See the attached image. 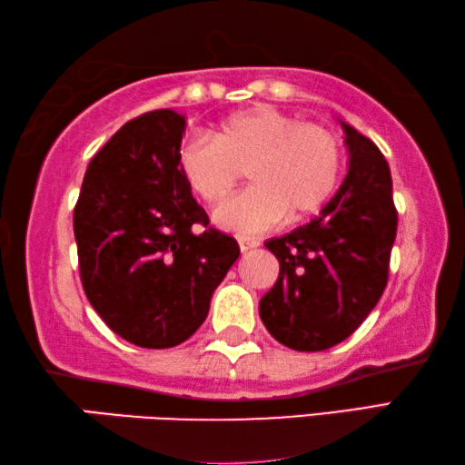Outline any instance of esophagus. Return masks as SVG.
<instances>
[{"instance_id": "34e87169", "label": "esophagus", "mask_w": 465, "mask_h": 465, "mask_svg": "<svg viewBox=\"0 0 465 465\" xmlns=\"http://www.w3.org/2000/svg\"><path fill=\"white\" fill-rule=\"evenodd\" d=\"M257 247H260V242H257L255 239H245V237L239 239V249L242 251V253H247V251L257 249Z\"/></svg>"}]
</instances>
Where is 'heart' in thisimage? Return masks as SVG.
Wrapping results in <instances>:
<instances>
[{"label":"heart","mask_w":465,"mask_h":465,"mask_svg":"<svg viewBox=\"0 0 465 465\" xmlns=\"http://www.w3.org/2000/svg\"><path fill=\"white\" fill-rule=\"evenodd\" d=\"M177 164L187 187L208 203L223 202L247 169L251 187L220 205L214 224L253 237L322 210L336 192L341 154L327 127L257 104L220 121L210 138L183 142Z\"/></svg>","instance_id":"obj_1"}]
</instances>
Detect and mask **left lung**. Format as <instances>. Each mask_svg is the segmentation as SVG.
I'll return each mask as SVG.
<instances>
[{"instance_id":"obj_1","label":"left lung","mask_w":465,"mask_h":465,"mask_svg":"<svg viewBox=\"0 0 465 465\" xmlns=\"http://www.w3.org/2000/svg\"><path fill=\"white\" fill-rule=\"evenodd\" d=\"M348 174L319 216L265 241L280 262L260 317L280 344L319 352L344 341L381 299L398 232L391 173L375 143L340 121Z\"/></svg>"}]
</instances>
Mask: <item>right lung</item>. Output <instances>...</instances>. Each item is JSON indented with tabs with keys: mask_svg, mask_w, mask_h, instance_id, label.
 Masks as SVG:
<instances>
[{
	"mask_svg": "<svg viewBox=\"0 0 465 465\" xmlns=\"http://www.w3.org/2000/svg\"><path fill=\"white\" fill-rule=\"evenodd\" d=\"M185 125L171 109L127 121L90 161L74 210L84 292L117 336L142 348L192 338L241 253L208 226L183 179Z\"/></svg>",
	"mask_w": 465,
	"mask_h": 465,
	"instance_id": "1",
	"label": "right lung"
}]
</instances>
